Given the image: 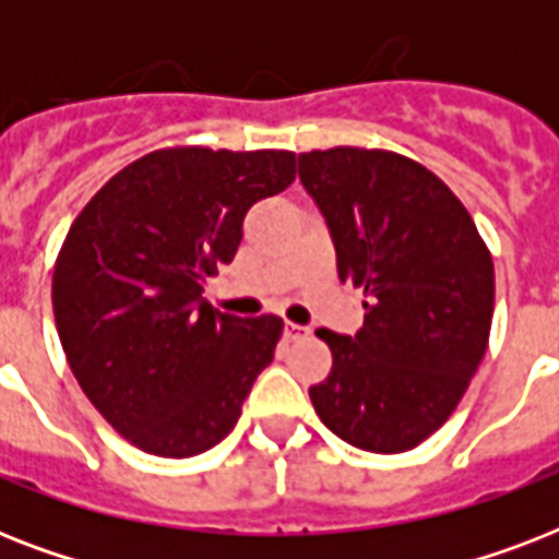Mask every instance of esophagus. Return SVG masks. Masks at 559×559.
I'll return each mask as SVG.
<instances>
[{"label":"esophagus","mask_w":559,"mask_h":559,"mask_svg":"<svg viewBox=\"0 0 559 559\" xmlns=\"http://www.w3.org/2000/svg\"><path fill=\"white\" fill-rule=\"evenodd\" d=\"M305 336H307V328H301V324H293V322L284 324V340L296 342V340H305Z\"/></svg>","instance_id":"1"}]
</instances>
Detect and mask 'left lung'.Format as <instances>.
I'll return each mask as SVG.
<instances>
[{"instance_id": "8db88e82", "label": "left lung", "mask_w": 559, "mask_h": 559, "mask_svg": "<svg viewBox=\"0 0 559 559\" xmlns=\"http://www.w3.org/2000/svg\"><path fill=\"white\" fill-rule=\"evenodd\" d=\"M298 177L331 228L340 278L366 293L354 336L316 333L333 354L328 380L310 389L316 415L359 450H415L485 357L493 258L459 197L400 153L310 151Z\"/></svg>"}]
</instances>
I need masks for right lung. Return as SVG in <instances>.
I'll list each match as a JSON object with an SVG mask.
<instances>
[{
  "instance_id": "1",
  "label": "right lung",
  "mask_w": 559,
  "mask_h": 559,
  "mask_svg": "<svg viewBox=\"0 0 559 559\" xmlns=\"http://www.w3.org/2000/svg\"><path fill=\"white\" fill-rule=\"evenodd\" d=\"M296 179L289 151H153L100 188L57 254L51 305L74 380L139 450L191 459L235 429L275 357L278 316L202 298L243 217Z\"/></svg>"
}]
</instances>
